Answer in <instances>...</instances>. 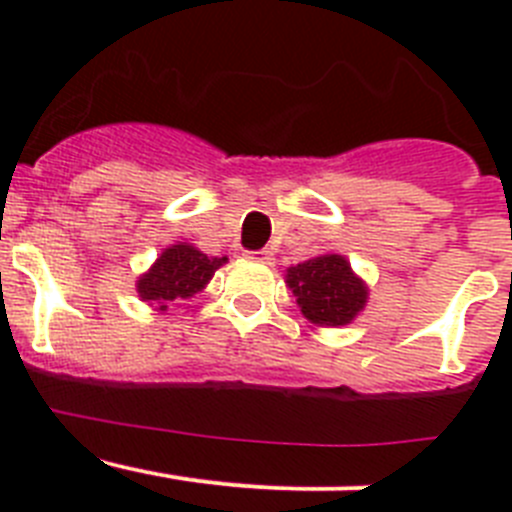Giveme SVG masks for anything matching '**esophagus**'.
I'll use <instances>...</instances> for the list:
<instances>
[{"label": "esophagus", "instance_id": "34e87169", "mask_svg": "<svg viewBox=\"0 0 512 512\" xmlns=\"http://www.w3.org/2000/svg\"><path fill=\"white\" fill-rule=\"evenodd\" d=\"M246 256L253 261H261V264H274V253L266 251V248H261V251H248Z\"/></svg>", "mask_w": 512, "mask_h": 512}]
</instances>
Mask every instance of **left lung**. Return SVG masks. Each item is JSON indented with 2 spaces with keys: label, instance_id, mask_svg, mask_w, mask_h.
Listing matches in <instances>:
<instances>
[{
  "label": "left lung",
  "instance_id": "left-lung-1",
  "mask_svg": "<svg viewBox=\"0 0 512 512\" xmlns=\"http://www.w3.org/2000/svg\"><path fill=\"white\" fill-rule=\"evenodd\" d=\"M287 284L307 320L318 325H346L364 310L366 287L354 277L351 264L338 253L287 269Z\"/></svg>",
  "mask_w": 512,
  "mask_h": 512
}]
</instances>
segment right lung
Returning <instances> with one entry per match:
<instances>
[{
    "instance_id": "right-lung-1",
    "label": "right lung",
    "mask_w": 512,
    "mask_h": 512,
    "mask_svg": "<svg viewBox=\"0 0 512 512\" xmlns=\"http://www.w3.org/2000/svg\"><path fill=\"white\" fill-rule=\"evenodd\" d=\"M225 264V259L207 256L194 246L179 243L166 248L153 269L138 279V295L146 302H158L166 310V302L187 300L205 289L215 269Z\"/></svg>"
}]
</instances>
